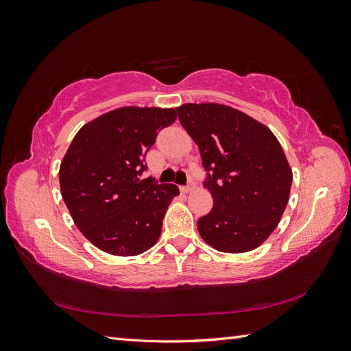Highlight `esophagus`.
I'll return each mask as SVG.
<instances>
[{"mask_svg":"<svg viewBox=\"0 0 351 351\" xmlns=\"http://www.w3.org/2000/svg\"><path fill=\"white\" fill-rule=\"evenodd\" d=\"M193 189H195V184H193V183H190L189 186H184V187H182V192H183V193H189V192H192Z\"/></svg>","mask_w":351,"mask_h":351,"instance_id":"34e87169","label":"esophagus"}]
</instances>
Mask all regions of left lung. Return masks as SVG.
Returning <instances> with one entry per match:
<instances>
[{"mask_svg":"<svg viewBox=\"0 0 351 351\" xmlns=\"http://www.w3.org/2000/svg\"><path fill=\"white\" fill-rule=\"evenodd\" d=\"M178 120L199 147L214 208L197 221L215 250L246 253L277 228L290 199L293 171L267 125L224 104H183Z\"/></svg>","mask_w":351,"mask_h":351,"instance_id":"obj_1","label":"left lung"}]
</instances>
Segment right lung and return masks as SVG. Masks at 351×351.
Segmentation results:
<instances>
[{"instance_id": "1", "label": "right lung", "mask_w": 351, "mask_h": 351, "mask_svg": "<svg viewBox=\"0 0 351 351\" xmlns=\"http://www.w3.org/2000/svg\"><path fill=\"white\" fill-rule=\"evenodd\" d=\"M177 119L174 108L121 107L84 124L60 165L61 196L74 224L93 246L136 256L161 236L176 184L141 180L156 134Z\"/></svg>"}]
</instances>
